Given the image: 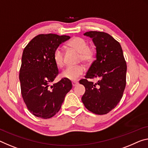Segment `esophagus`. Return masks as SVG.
Masks as SVG:
<instances>
[{"label":"esophagus","mask_w":148,"mask_h":148,"mask_svg":"<svg viewBox=\"0 0 148 148\" xmlns=\"http://www.w3.org/2000/svg\"><path fill=\"white\" fill-rule=\"evenodd\" d=\"M72 86L74 87V86H76V85H78V82H72Z\"/></svg>","instance_id":"obj_1"}]
</instances>
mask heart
Here are the masks:
<instances>
[{
    "label": "heart",
    "instance_id": "heart-1",
    "mask_svg": "<svg viewBox=\"0 0 148 148\" xmlns=\"http://www.w3.org/2000/svg\"><path fill=\"white\" fill-rule=\"evenodd\" d=\"M68 45L79 53V60L86 64H90L94 60L95 49L93 47L88 46V43L86 39L79 37H75L68 43ZM53 60L57 66L61 68L64 66V53L61 48L58 47L54 51ZM84 72L85 68L82 65L68 66L62 72V76L70 80L76 81L82 76Z\"/></svg>",
    "mask_w": 148,
    "mask_h": 148
}]
</instances>
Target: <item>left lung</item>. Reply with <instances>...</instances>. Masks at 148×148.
<instances>
[{"mask_svg":"<svg viewBox=\"0 0 148 148\" xmlns=\"http://www.w3.org/2000/svg\"><path fill=\"white\" fill-rule=\"evenodd\" d=\"M85 36L93 39L96 47V60L79 80L86 88L82 97L84 106L96 114H105L114 109L123 97L126 87L127 66L120 43L109 34L90 31ZM97 77L94 84L88 79Z\"/></svg>","mask_w":148,"mask_h":148,"instance_id":"8db88e82","label":"left lung"}]
</instances>
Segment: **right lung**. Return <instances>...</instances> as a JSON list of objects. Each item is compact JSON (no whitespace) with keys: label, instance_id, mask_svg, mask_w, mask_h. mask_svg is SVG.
Here are the masks:
<instances>
[{"label":"right lung","instance_id":"add662e5","mask_svg":"<svg viewBox=\"0 0 148 148\" xmlns=\"http://www.w3.org/2000/svg\"><path fill=\"white\" fill-rule=\"evenodd\" d=\"M70 38L68 36L39 34L23 49L19 74L21 93L27 109L39 118L55 116L72 88L71 81L65 78L53 83L59 74L53 60L54 51Z\"/></svg>","mask_w":148,"mask_h":148}]
</instances>
